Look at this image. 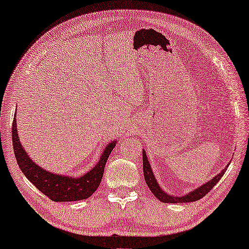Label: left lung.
<instances>
[{"label":"left lung","mask_w":249,"mask_h":249,"mask_svg":"<svg viewBox=\"0 0 249 249\" xmlns=\"http://www.w3.org/2000/svg\"><path fill=\"white\" fill-rule=\"evenodd\" d=\"M143 172H144V179L145 182H146L147 186L149 187L152 193L156 196V197L162 201V203H170V204H177V203H191V201H196L200 199L201 197L208 193L210 190H213V187L217 184L219 180L221 179L222 176L224 175V172L228 169L230 163H228V166L222 169L221 172H219L218 175H215L213 179H210L208 182H206L205 184H201L197 189H195L193 191L189 192V193L183 195V196H175V195H170L166 193L163 191L160 185L158 184V182L155 178L154 172L152 170L151 163L148 161V158L146 156V152L143 149Z\"/></svg>","instance_id":"left-lung-1"}]
</instances>
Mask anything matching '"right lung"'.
<instances>
[{"label":"right lung","mask_w":249,"mask_h":249,"mask_svg":"<svg viewBox=\"0 0 249 249\" xmlns=\"http://www.w3.org/2000/svg\"><path fill=\"white\" fill-rule=\"evenodd\" d=\"M12 138L14 152L20 170L37 190L54 201H76L90 197L100 185L107 159L118 142V140H112L103 149L96 165L83 176L74 178L48 171L32 160L18 137L16 114L14 116Z\"/></svg>","instance_id":"right-lung-1"}]
</instances>
